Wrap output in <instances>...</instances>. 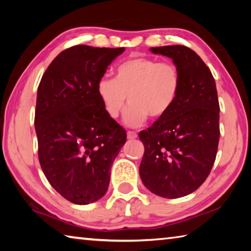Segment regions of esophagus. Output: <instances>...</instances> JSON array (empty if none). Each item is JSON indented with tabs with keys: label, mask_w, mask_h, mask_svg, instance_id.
I'll return each instance as SVG.
<instances>
[{
	"label": "esophagus",
	"mask_w": 251,
	"mask_h": 251,
	"mask_svg": "<svg viewBox=\"0 0 251 251\" xmlns=\"http://www.w3.org/2000/svg\"><path fill=\"white\" fill-rule=\"evenodd\" d=\"M127 138H128V139L137 138V134H136L135 131H133V130H128V131H127Z\"/></svg>",
	"instance_id": "esophagus-1"
}]
</instances>
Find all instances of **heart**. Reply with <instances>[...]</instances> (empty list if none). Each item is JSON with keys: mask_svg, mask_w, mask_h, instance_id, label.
I'll return each mask as SVG.
<instances>
[{"mask_svg": "<svg viewBox=\"0 0 251 251\" xmlns=\"http://www.w3.org/2000/svg\"><path fill=\"white\" fill-rule=\"evenodd\" d=\"M180 85L176 65L137 56L118 65L115 78L101 76L96 84V93L112 120H116L124 110L127 96L130 106L125 122L136 127L144 124L147 117L159 120L166 116L179 95Z\"/></svg>", "mask_w": 251, "mask_h": 251, "instance_id": "b5f03b06", "label": "heart"}]
</instances>
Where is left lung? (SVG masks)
I'll use <instances>...</instances> for the list:
<instances>
[{
    "label": "left lung",
    "mask_w": 251,
    "mask_h": 251,
    "mask_svg": "<svg viewBox=\"0 0 251 251\" xmlns=\"http://www.w3.org/2000/svg\"><path fill=\"white\" fill-rule=\"evenodd\" d=\"M179 70V95L169 113L139 133L145 151L139 166L143 184L164 198L196 190L209 175L219 143V101L208 66L184 45L151 48Z\"/></svg>",
    "instance_id": "obj_1"
}]
</instances>
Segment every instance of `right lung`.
<instances>
[{
  "label": "right lung",
  "mask_w": 251,
  "mask_h": 251,
  "mask_svg": "<svg viewBox=\"0 0 251 251\" xmlns=\"http://www.w3.org/2000/svg\"><path fill=\"white\" fill-rule=\"evenodd\" d=\"M124 48L75 45L55 57L37 88L39 160L50 186L67 201L87 205L107 192L113 161L126 130L105 113L96 84Z\"/></svg>",
  "instance_id": "1"
}]
</instances>
